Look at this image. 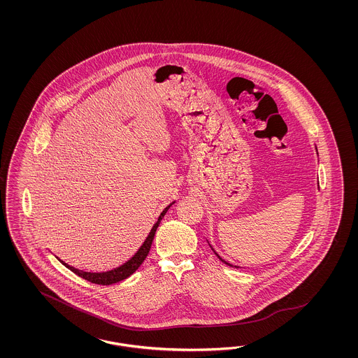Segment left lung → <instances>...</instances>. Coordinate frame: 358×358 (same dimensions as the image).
Masks as SVG:
<instances>
[{"label": "left lung", "mask_w": 358, "mask_h": 358, "mask_svg": "<svg viewBox=\"0 0 358 358\" xmlns=\"http://www.w3.org/2000/svg\"><path fill=\"white\" fill-rule=\"evenodd\" d=\"M207 243H208V241H207ZM208 245H210V244H208ZM210 248H211V250H213V247H211V245H210ZM214 253H215V255H217V259H219V260L222 261V262H224V264H226V265H229V266H232V265H231V264H228L227 261L223 260V259H222V257H220V256H219V255H217V252H215V250H214ZM235 268H238V266H235Z\"/></svg>", "instance_id": "1"}]
</instances>
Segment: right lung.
<instances>
[{
  "label": "right lung",
  "mask_w": 358,
  "mask_h": 358,
  "mask_svg": "<svg viewBox=\"0 0 358 358\" xmlns=\"http://www.w3.org/2000/svg\"><path fill=\"white\" fill-rule=\"evenodd\" d=\"M173 203L174 202H172L171 205H168V206L164 208L163 213L160 214V217L157 219V222H156V223L153 224V227L151 228L148 236L145 238L144 243L141 244V248L136 250V253L131 257L130 260L126 261L123 265H120L118 268H115V269H113V271L92 273V271H78L76 268H73V266L65 264L64 261H60L64 266H66L69 271H72L75 274H77L78 277H81V278H84V280H87V281L92 282V283H97V285H113V283L123 281V280H126L127 277H130L131 274L141 266V264H143V261L145 260L148 252L151 250L152 241H153V238H155L156 229L159 227V224H160V222H162L164 215L166 214V211L169 210V207L172 206Z\"/></svg>",
  "instance_id": "add662e5"
}]
</instances>
